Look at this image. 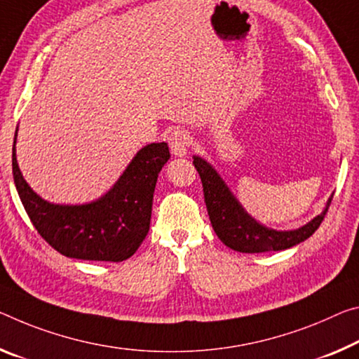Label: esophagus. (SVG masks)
<instances>
[{
  "label": "esophagus",
  "instance_id": "34e87169",
  "mask_svg": "<svg viewBox=\"0 0 359 359\" xmlns=\"http://www.w3.org/2000/svg\"><path fill=\"white\" fill-rule=\"evenodd\" d=\"M168 142H169L170 153H172L174 156H185L187 155V150H189V145H190L189 134H187V130L174 129L172 133L169 134Z\"/></svg>",
  "mask_w": 359,
  "mask_h": 359
}]
</instances>
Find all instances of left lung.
Masks as SVG:
<instances>
[{
  "label": "left lung",
  "instance_id": "8db88e82",
  "mask_svg": "<svg viewBox=\"0 0 359 359\" xmlns=\"http://www.w3.org/2000/svg\"><path fill=\"white\" fill-rule=\"evenodd\" d=\"M193 164L200 174L203 182L204 203H206L208 214L212 224V229L219 240L238 252H271L283 251L305 241L313 233L326 215L332 196L329 198L320 215L311 219L309 224L295 230H275L262 225L252 215L246 212L240 201L230 191L229 187L220 177L217 170L203 159L201 156H193Z\"/></svg>",
  "mask_w": 359,
  "mask_h": 359
}]
</instances>
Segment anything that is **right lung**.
Instances as JSON below:
<instances>
[{"mask_svg": "<svg viewBox=\"0 0 359 359\" xmlns=\"http://www.w3.org/2000/svg\"><path fill=\"white\" fill-rule=\"evenodd\" d=\"M13 145V175L28 217L57 252L70 259L123 262L137 251L150 230L153 193L159 170L170 158L166 142L137 151L115 185L99 200L54 204L32 190Z\"/></svg>", "mask_w": 359, "mask_h": 359, "instance_id": "obj_1", "label": "right lung"}]
</instances>
